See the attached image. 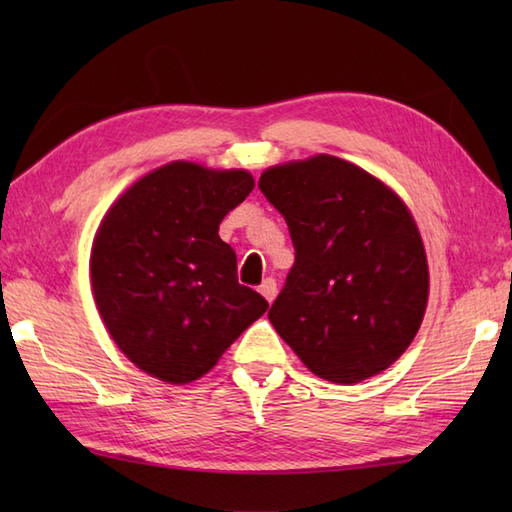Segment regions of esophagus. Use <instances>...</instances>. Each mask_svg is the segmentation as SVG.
<instances>
[{
    "mask_svg": "<svg viewBox=\"0 0 512 512\" xmlns=\"http://www.w3.org/2000/svg\"><path fill=\"white\" fill-rule=\"evenodd\" d=\"M259 292L266 297V301L273 303L277 297V281L273 277H268L262 281V286H259Z\"/></svg>",
    "mask_w": 512,
    "mask_h": 512,
    "instance_id": "esophagus-1",
    "label": "esophagus"
}]
</instances>
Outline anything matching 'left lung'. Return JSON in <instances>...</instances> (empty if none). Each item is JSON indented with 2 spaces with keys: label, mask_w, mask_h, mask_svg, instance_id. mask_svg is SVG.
<instances>
[{
  "label": "left lung",
  "mask_w": 512,
  "mask_h": 512,
  "mask_svg": "<svg viewBox=\"0 0 512 512\" xmlns=\"http://www.w3.org/2000/svg\"><path fill=\"white\" fill-rule=\"evenodd\" d=\"M295 264L268 319L312 374L341 385L383 372L416 336L429 295L420 233L383 182L334 156L262 173Z\"/></svg>",
  "instance_id": "1"
}]
</instances>
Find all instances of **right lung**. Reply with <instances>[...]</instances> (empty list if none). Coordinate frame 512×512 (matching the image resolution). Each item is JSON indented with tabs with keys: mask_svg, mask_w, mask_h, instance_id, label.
I'll use <instances>...</instances> for the list:
<instances>
[{
	"mask_svg": "<svg viewBox=\"0 0 512 512\" xmlns=\"http://www.w3.org/2000/svg\"><path fill=\"white\" fill-rule=\"evenodd\" d=\"M248 171L171 162L127 189L96 233L92 288L116 345L143 372L191 383L268 310L237 281L220 222L246 200Z\"/></svg>",
	"mask_w": 512,
	"mask_h": 512,
	"instance_id": "right-lung-1",
	"label": "right lung"
}]
</instances>
